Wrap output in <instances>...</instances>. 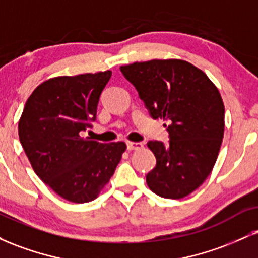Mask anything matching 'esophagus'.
Returning <instances> with one entry per match:
<instances>
[{"label": "esophagus", "instance_id": "34e87169", "mask_svg": "<svg viewBox=\"0 0 258 258\" xmlns=\"http://www.w3.org/2000/svg\"><path fill=\"white\" fill-rule=\"evenodd\" d=\"M143 147V143H139V142H127V149L128 150H138Z\"/></svg>", "mask_w": 258, "mask_h": 258}]
</instances>
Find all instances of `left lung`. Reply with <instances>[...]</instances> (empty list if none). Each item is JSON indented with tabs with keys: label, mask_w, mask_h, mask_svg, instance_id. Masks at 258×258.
I'll use <instances>...</instances> for the list:
<instances>
[{
	"label": "left lung",
	"mask_w": 258,
	"mask_h": 258,
	"mask_svg": "<svg viewBox=\"0 0 258 258\" xmlns=\"http://www.w3.org/2000/svg\"><path fill=\"white\" fill-rule=\"evenodd\" d=\"M153 119L167 121L170 142H148L156 166L147 174L150 190L182 199L211 173L224 135L220 91L203 70L180 59H153L120 68Z\"/></svg>",
	"instance_id": "left-lung-1"
}]
</instances>
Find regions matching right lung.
Returning <instances> with one entry per match:
<instances>
[{
	"label": "right lung",
	"instance_id": "right-lung-1",
	"mask_svg": "<svg viewBox=\"0 0 258 258\" xmlns=\"http://www.w3.org/2000/svg\"><path fill=\"white\" fill-rule=\"evenodd\" d=\"M110 78L106 70L47 80L26 100L18 123L35 173L72 203L96 199L126 150L123 142L99 143L82 136L96 120L100 93Z\"/></svg>",
	"mask_w": 258,
	"mask_h": 258
}]
</instances>
